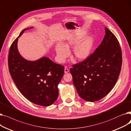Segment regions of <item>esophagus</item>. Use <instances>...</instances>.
<instances>
[{"instance_id":"34e87169","label":"esophagus","mask_w":131,"mask_h":131,"mask_svg":"<svg viewBox=\"0 0 131 131\" xmlns=\"http://www.w3.org/2000/svg\"><path fill=\"white\" fill-rule=\"evenodd\" d=\"M68 72H69V69H68V68L67 67H65V68H64V73H67Z\"/></svg>"}]
</instances>
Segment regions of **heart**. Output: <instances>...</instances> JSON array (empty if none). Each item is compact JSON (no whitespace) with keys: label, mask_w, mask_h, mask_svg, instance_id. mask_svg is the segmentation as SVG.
<instances>
[{"label":"heart","mask_w":131,"mask_h":131,"mask_svg":"<svg viewBox=\"0 0 131 131\" xmlns=\"http://www.w3.org/2000/svg\"><path fill=\"white\" fill-rule=\"evenodd\" d=\"M80 39L77 38L68 39L63 44L58 43L55 46V52L58 61L60 63H63L69 57L70 52L69 49L74 47L79 42ZM93 39L88 38L76 46L73 49V58L77 61H84L88 59L91 55L93 47Z\"/></svg>","instance_id":"obj_1"}]
</instances>
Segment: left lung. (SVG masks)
I'll list each match as a JSON object with an SVG mask.
<instances>
[{
    "mask_svg": "<svg viewBox=\"0 0 131 131\" xmlns=\"http://www.w3.org/2000/svg\"><path fill=\"white\" fill-rule=\"evenodd\" d=\"M98 47L70 71L78 94L84 100L96 101L111 91L119 77L122 63L121 48L115 36L107 28Z\"/></svg>",
    "mask_w": 131,
    "mask_h": 131,
    "instance_id": "8db88e82",
    "label": "left lung"
}]
</instances>
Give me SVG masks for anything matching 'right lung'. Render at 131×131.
Returning <instances> with one entry per match:
<instances>
[{
	"instance_id": "obj_1",
	"label": "right lung",
	"mask_w": 131,
	"mask_h": 131,
	"mask_svg": "<svg viewBox=\"0 0 131 131\" xmlns=\"http://www.w3.org/2000/svg\"><path fill=\"white\" fill-rule=\"evenodd\" d=\"M12 43L8 55V67L12 79L21 94L31 102L48 107L57 100L58 86L63 76L64 68L43 57L36 61L23 58L18 52L17 41L25 31Z\"/></svg>"
}]
</instances>
